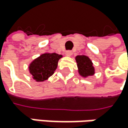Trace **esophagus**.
<instances>
[{
  "mask_svg": "<svg viewBox=\"0 0 128 128\" xmlns=\"http://www.w3.org/2000/svg\"><path fill=\"white\" fill-rule=\"evenodd\" d=\"M65 54H66V56L70 57V56L72 55V52H71V51H67V52H65Z\"/></svg>",
  "mask_w": 128,
  "mask_h": 128,
  "instance_id": "34e87169",
  "label": "esophagus"
}]
</instances>
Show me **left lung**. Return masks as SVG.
<instances>
[{"label": "left lung", "mask_w": 128, "mask_h": 128, "mask_svg": "<svg viewBox=\"0 0 128 128\" xmlns=\"http://www.w3.org/2000/svg\"><path fill=\"white\" fill-rule=\"evenodd\" d=\"M77 64L79 74L83 77L92 76L95 74L93 64L89 57L86 55H77L75 58Z\"/></svg>", "instance_id": "1"}]
</instances>
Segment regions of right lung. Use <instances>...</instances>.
Returning <instances> with one entry per match:
<instances>
[{
	"instance_id": "1",
	"label": "right lung",
	"mask_w": 128,
	"mask_h": 128,
	"mask_svg": "<svg viewBox=\"0 0 128 128\" xmlns=\"http://www.w3.org/2000/svg\"><path fill=\"white\" fill-rule=\"evenodd\" d=\"M61 54L56 53H44L33 60L29 66V71L32 79L37 82H43L53 75L58 68Z\"/></svg>"
}]
</instances>
